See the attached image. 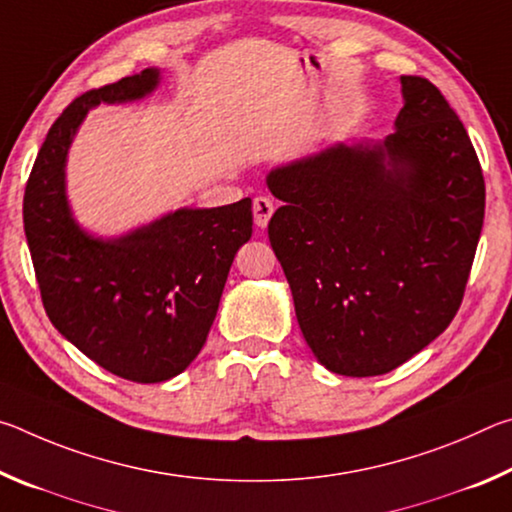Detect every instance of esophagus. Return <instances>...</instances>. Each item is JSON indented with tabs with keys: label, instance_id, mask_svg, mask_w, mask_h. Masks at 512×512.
<instances>
[{
	"label": "esophagus",
	"instance_id": "obj_1",
	"mask_svg": "<svg viewBox=\"0 0 512 512\" xmlns=\"http://www.w3.org/2000/svg\"><path fill=\"white\" fill-rule=\"evenodd\" d=\"M275 205L268 196H257L253 201V216H255V225L257 228H266L268 221H271Z\"/></svg>",
	"mask_w": 512,
	"mask_h": 512
}]
</instances>
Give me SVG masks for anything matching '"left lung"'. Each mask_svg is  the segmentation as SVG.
Returning <instances> with one entry per match:
<instances>
[{"mask_svg": "<svg viewBox=\"0 0 512 512\" xmlns=\"http://www.w3.org/2000/svg\"><path fill=\"white\" fill-rule=\"evenodd\" d=\"M384 142L332 144L271 169L282 207L268 239L314 357L345 377L391 372L461 307L485 183L463 121L436 85L400 76Z\"/></svg>", "mask_w": 512, "mask_h": 512, "instance_id": "left-lung-1", "label": "left lung"}]
</instances>
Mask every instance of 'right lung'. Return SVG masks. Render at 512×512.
Masks as SVG:
<instances>
[{
	"instance_id": "right-lung-1",
	"label": "right lung",
	"mask_w": 512,
	"mask_h": 512,
	"mask_svg": "<svg viewBox=\"0 0 512 512\" xmlns=\"http://www.w3.org/2000/svg\"><path fill=\"white\" fill-rule=\"evenodd\" d=\"M160 83L149 67L69 103L33 164L24 232L51 323L112 375L158 384L203 350L237 250L253 235L250 198L180 207L121 237H94L76 223L65 167L74 135L99 103L144 99Z\"/></svg>"
}]
</instances>
